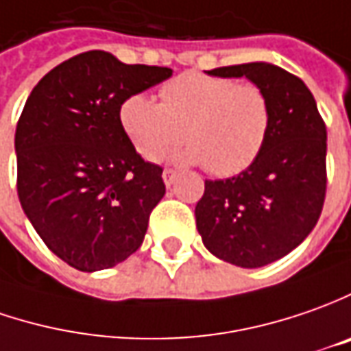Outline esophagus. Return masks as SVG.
Wrapping results in <instances>:
<instances>
[{
	"instance_id": "obj_1",
	"label": "esophagus",
	"mask_w": 351,
	"mask_h": 351,
	"mask_svg": "<svg viewBox=\"0 0 351 351\" xmlns=\"http://www.w3.org/2000/svg\"><path fill=\"white\" fill-rule=\"evenodd\" d=\"M176 178H178V173H176L175 169H165L163 171V180L167 186H171L173 182H175Z\"/></svg>"
}]
</instances>
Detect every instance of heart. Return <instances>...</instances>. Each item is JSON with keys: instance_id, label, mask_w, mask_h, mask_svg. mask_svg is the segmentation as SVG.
Wrapping results in <instances>:
<instances>
[{"instance_id": "heart-1", "label": "heart", "mask_w": 351, "mask_h": 351, "mask_svg": "<svg viewBox=\"0 0 351 351\" xmlns=\"http://www.w3.org/2000/svg\"><path fill=\"white\" fill-rule=\"evenodd\" d=\"M161 103L136 93L120 106V126L136 152L159 161L184 134V159L213 176H235L258 159L272 128V104L256 83L188 71L161 87Z\"/></svg>"}]
</instances>
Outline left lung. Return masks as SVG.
<instances>
[{
	"mask_svg": "<svg viewBox=\"0 0 351 351\" xmlns=\"http://www.w3.org/2000/svg\"><path fill=\"white\" fill-rule=\"evenodd\" d=\"M208 73L250 79L272 104V128L258 159L241 175L206 180L196 227L206 248L241 268H260L299 247L326 198V124L301 79L254 62Z\"/></svg>",
	"mask_w": 351,
	"mask_h": 351,
	"instance_id": "8db88e82",
	"label": "left lung"
}]
</instances>
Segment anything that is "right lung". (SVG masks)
Listing matches in <instances>:
<instances>
[{
  "instance_id": "right-lung-1",
  "label": "right lung",
  "mask_w": 351,
  "mask_h": 351,
  "mask_svg": "<svg viewBox=\"0 0 351 351\" xmlns=\"http://www.w3.org/2000/svg\"><path fill=\"white\" fill-rule=\"evenodd\" d=\"M173 75L103 50L73 56L32 89L15 132L19 202L44 245L81 272L106 270L143 243L165 196L120 126V106Z\"/></svg>"
}]
</instances>
